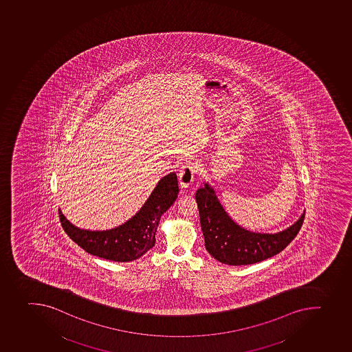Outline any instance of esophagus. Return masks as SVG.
<instances>
[{
	"label": "esophagus",
	"mask_w": 352,
	"mask_h": 352,
	"mask_svg": "<svg viewBox=\"0 0 352 352\" xmlns=\"http://www.w3.org/2000/svg\"><path fill=\"white\" fill-rule=\"evenodd\" d=\"M197 170V164H195V162H193V160L186 162V164L182 167L179 175H178L179 184L183 187L190 186L193 183Z\"/></svg>",
	"instance_id": "1"
}]
</instances>
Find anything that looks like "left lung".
Instances as JSON below:
<instances>
[{
  "label": "left lung",
  "instance_id": "1",
  "mask_svg": "<svg viewBox=\"0 0 352 352\" xmlns=\"http://www.w3.org/2000/svg\"><path fill=\"white\" fill-rule=\"evenodd\" d=\"M206 248L220 263L248 265L274 256L285 250L300 230L305 214L278 234H255L236 225L225 212L209 185L195 194Z\"/></svg>",
  "mask_w": 352,
  "mask_h": 352
}]
</instances>
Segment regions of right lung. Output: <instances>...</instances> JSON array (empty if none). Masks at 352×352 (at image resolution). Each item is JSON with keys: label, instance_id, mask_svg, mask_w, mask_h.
<instances>
[{"label": "right lung", "instance_id": "1", "mask_svg": "<svg viewBox=\"0 0 352 352\" xmlns=\"http://www.w3.org/2000/svg\"><path fill=\"white\" fill-rule=\"evenodd\" d=\"M177 195V176L170 173L159 182L139 212L118 228L106 232L83 230L71 225L58 212L60 226L65 234L87 253L114 262H131L155 246L160 218L173 206Z\"/></svg>", "mask_w": 352, "mask_h": 352}]
</instances>
